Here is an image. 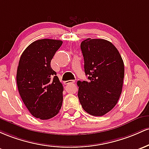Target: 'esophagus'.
<instances>
[{
    "mask_svg": "<svg viewBox=\"0 0 149 149\" xmlns=\"http://www.w3.org/2000/svg\"><path fill=\"white\" fill-rule=\"evenodd\" d=\"M74 80H68V81H65V84H70L74 83Z\"/></svg>",
    "mask_w": 149,
    "mask_h": 149,
    "instance_id": "1",
    "label": "esophagus"
}]
</instances>
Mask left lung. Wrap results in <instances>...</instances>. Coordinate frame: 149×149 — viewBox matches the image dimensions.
Returning <instances> with one entry per match:
<instances>
[{"mask_svg":"<svg viewBox=\"0 0 149 149\" xmlns=\"http://www.w3.org/2000/svg\"><path fill=\"white\" fill-rule=\"evenodd\" d=\"M80 46L88 80L77 81L78 98L86 113L103 116L114 108L120 98L124 63L118 49L107 40L87 38Z\"/></svg>","mask_w":149,"mask_h":149,"instance_id":"8db88e82","label":"left lung"}]
</instances>
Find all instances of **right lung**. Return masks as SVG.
Instances as JSON below:
<instances>
[{"mask_svg": "<svg viewBox=\"0 0 149 149\" xmlns=\"http://www.w3.org/2000/svg\"><path fill=\"white\" fill-rule=\"evenodd\" d=\"M62 43L61 40L48 38L35 41L19 61L16 79L19 95L30 113L41 120L56 116L63 103V84L51 67Z\"/></svg>", "mask_w": 149, "mask_h": 149, "instance_id": "add662e5", "label": "right lung"}]
</instances>
